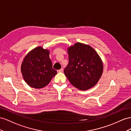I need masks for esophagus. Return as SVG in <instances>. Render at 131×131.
<instances>
[{
	"mask_svg": "<svg viewBox=\"0 0 131 131\" xmlns=\"http://www.w3.org/2000/svg\"><path fill=\"white\" fill-rule=\"evenodd\" d=\"M63 71V69H60V70H58V72H62Z\"/></svg>",
	"mask_w": 131,
	"mask_h": 131,
	"instance_id": "obj_1",
	"label": "esophagus"
}]
</instances>
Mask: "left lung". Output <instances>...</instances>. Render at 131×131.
<instances>
[{
    "label": "left lung",
    "instance_id": "8db88e82",
    "mask_svg": "<svg viewBox=\"0 0 131 131\" xmlns=\"http://www.w3.org/2000/svg\"><path fill=\"white\" fill-rule=\"evenodd\" d=\"M69 63L64 69L73 86L82 91L92 88L102 75L103 65L96 51L89 45L77 43L70 47Z\"/></svg>",
    "mask_w": 131,
    "mask_h": 131
}]
</instances>
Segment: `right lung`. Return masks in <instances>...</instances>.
Instances as JSON below:
<instances>
[{
    "mask_svg": "<svg viewBox=\"0 0 131 131\" xmlns=\"http://www.w3.org/2000/svg\"><path fill=\"white\" fill-rule=\"evenodd\" d=\"M21 70L25 81L32 88H42L49 83L57 74L53 69L49 51L38 47L26 55Z\"/></svg>",
    "mask_w": 131,
    "mask_h": 131,
    "instance_id": "right-lung-1",
    "label": "right lung"
}]
</instances>
